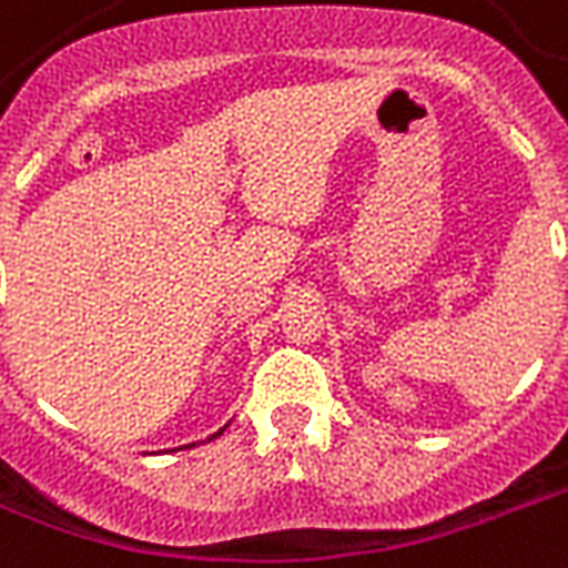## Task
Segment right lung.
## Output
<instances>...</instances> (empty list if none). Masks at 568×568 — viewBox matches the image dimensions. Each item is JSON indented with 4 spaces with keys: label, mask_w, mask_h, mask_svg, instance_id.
Returning <instances> with one entry per match:
<instances>
[{
    "label": "right lung",
    "mask_w": 568,
    "mask_h": 568,
    "mask_svg": "<svg viewBox=\"0 0 568 568\" xmlns=\"http://www.w3.org/2000/svg\"><path fill=\"white\" fill-rule=\"evenodd\" d=\"M216 435H220V432H216Z\"/></svg>",
    "instance_id": "right-lung-1"
}]
</instances>
